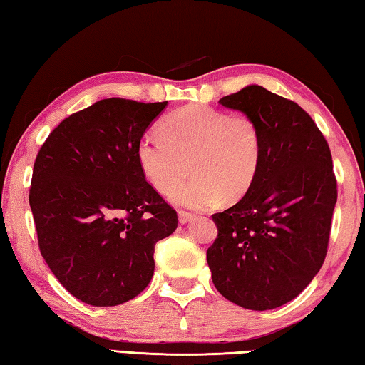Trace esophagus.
Returning <instances> with one entry per match:
<instances>
[{
    "mask_svg": "<svg viewBox=\"0 0 365 365\" xmlns=\"http://www.w3.org/2000/svg\"><path fill=\"white\" fill-rule=\"evenodd\" d=\"M195 219V214L193 212H188V211H178V220H180V224H188Z\"/></svg>",
    "mask_w": 365,
    "mask_h": 365,
    "instance_id": "esophagus-1",
    "label": "esophagus"
}]
</instances>
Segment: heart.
<instances>
[{"label":"heart","mask_w":365,"mask_h":365,"mask_svg":"<svg viewBox=\"0 0 365 365\" xmlns=\"http://www.w3.org/2000/svg\"><path fill=\"white\" fill-rule=\"evenodd\" d=\"M262 158V130L255 117L206 104L172 110L160 120L159 135L146 133L137 143L141 174L159 193L170 195L191 170L193 178L174 195L175 202L190 207L212 206L220 196L240 200L255 183Z\"/></svg>","instance_id":"heart-1"}]
</instances>
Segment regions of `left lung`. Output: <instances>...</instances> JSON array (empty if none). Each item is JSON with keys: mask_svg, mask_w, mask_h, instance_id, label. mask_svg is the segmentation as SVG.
Returning a JSON list of instances; mask_svg holds the SVG:
<instances>
[{"mask_svg": "<svg viewBox=\"0 0 365 365\" xmlns=\"http://www.w3.org/2000/svg\"><path fill=\"white\" fill-rule=\"evenodd\" d=\"M219 103L255 117L264 158L248 193L212 214L217 238L207 265L224 298L267 311L294 299L325 261L338 197L331 153L304 109L262 86Z\"/></svg>", "mask_w": 365, "mask_h": 365, "instance_id": "1", "label": "left lung"}]
</instances>
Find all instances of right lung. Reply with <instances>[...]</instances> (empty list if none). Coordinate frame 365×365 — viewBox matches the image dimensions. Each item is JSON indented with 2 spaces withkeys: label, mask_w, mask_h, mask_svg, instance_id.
<instances>
[{
  "label": "right lung",
  "mask_w": 365,
  "mask_h": 365,
  "mask_svg": "<svg viewBox=\"0 0 365 365\" xmlns=\"http://www.w3.org/2000/svg\"><path fill=\"white\" fill-rule=\"evenodd\" d=\"M168 101L108 98L73 113L36 154L29 202L48 267L90 306L138 296L177 211L146 182L137 143Z\"/></svg>",
  "instance_id": "add662e5"
}]
</instances>
